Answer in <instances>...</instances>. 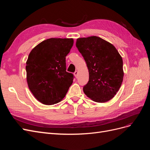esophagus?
Here are the masks:
<instances>
[{"label":"esophagus","mask_w":150,"mask_h":150,"mask_svg":"<svg viewBox=\"0 0 150 150\" xmlns=\"http://www.w3.org/2000/svg\"><path fill=\"white\" fill-rule=\"evenodd\" d=\"M74 75L75 76L76 78H77V77H78V71H76L74 72Z\"/></svg>","instance_id":"esophagus-1"}]
</instances>
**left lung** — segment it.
I'll use <instances>...</instances> for the list:
<instances>
[{"mask_svg": "<svg viewBox=\"0 0 150 150\" xmlns=\"http://www.w3.org/2000/svg\"><path fill=\"white\" fill-rule=\"evenodd\" d=\"M76 45L89 71L84 94L97 103L111 100L123 80V63L120 53L112 44L97 36L77 39Z\"/></svg>", "mask_w": 150, "mask_h": 150, "instance_id": "obj_1", "label": "left lung"}]
</instances>
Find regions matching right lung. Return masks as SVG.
<instances>
[{"label": "right lung", "mask_w": 150, "mask_h": 150, "mask_svg": "<svg viewBox=\"0 0 150 150\" xmlns=\"http://www.w3.org/2000/svg\"><path fill=\"white\" fill-rule=\"evenodd\" d=\"M74 44L72 38H50L34 47L26 62L28 87L40 103L46 105L62 100L73 82L66 72V56Z\"/></svg>", "instance_id": "obj_1"}]
</instances>
